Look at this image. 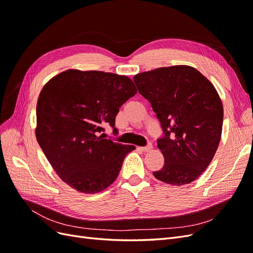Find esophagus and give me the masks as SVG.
Wrapping results in <instances>:
<instances>
[{"label":"esophagus","instance_id":"34e87169","mask_svg":"<svg viewBox=\"0 0 253 253\" xmlns=\"http://www.w3.org/2000/svg\"><path fill=\"white\" fill-rule=\"evenodd\" d=\"M152 144H148L147 147H139V148H137L138 150H140V151H142V152H149V151H151L152 150Z\"/></svg>","mask_w":253,"mask_h":253}]
</instances>
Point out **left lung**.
I'll list each match as a JSON object with an SVG mask.
<instances>
[{
	"mask_svg": "<svg viewBox=\"0 0 253 253\" xmlns=\"http://www.w3.org/2000/svg\"><path fill=\"white\" fill-rule=\"evenodd\" d=\"M134 82L165 133L157 140L165 165L153 175L173 186L194 181L212 162L220 141L224 109L217 90L189 65L143 72L134 76Z\"/></svg>",
	"mask_w": 253,
	"mask_h": 253,
	"instance_id": "left-lung-1",
	"label": "left lung"
}]
</instances>
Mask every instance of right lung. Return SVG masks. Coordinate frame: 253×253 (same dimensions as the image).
<instances>
[{"label": "right lung", "mask_w": 253, "mask_h": 253, "mask_svg": "<svg viewBox=\"0 0 253 253\" xmlns=\"http://www.w3.org/2000/svg\"><path fill=\"white\" fill-rule=\"evenodd\" d=\"M126 76L67 70L43 86L37 102L36 138L52 169L80 193L101 192L116 180L134 145L105 139L119 108L136 95Z\"/></svg>", "instance_id": "obj_1"}]
</instances>
